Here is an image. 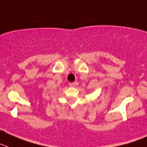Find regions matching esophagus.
<instances>
[{
    "label": "esophagus",
    "instance_id": "1",
    "mask_svg": "<svg viewBox=\"0 0 147 147\" xmlns=\"http://www.w3.org/2000/svg\"><path fill=\"white\" fill-rule=\"evenodd\" d=\"M76 84H77V83H76V82L69 83V86H71V87H74V86H75Z\"/></svg>",
    "mask_w": 147,
    "mask_h": 147
}]
</instances>
